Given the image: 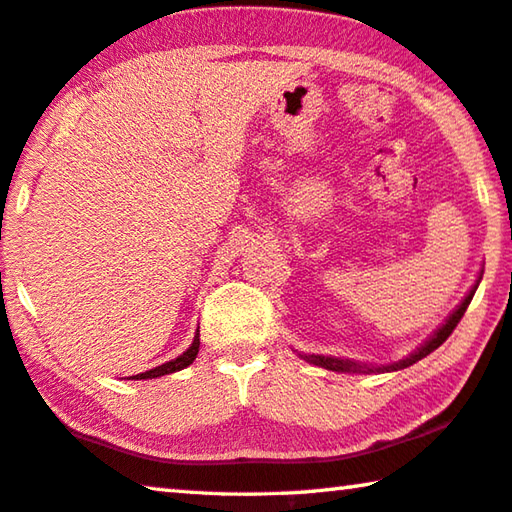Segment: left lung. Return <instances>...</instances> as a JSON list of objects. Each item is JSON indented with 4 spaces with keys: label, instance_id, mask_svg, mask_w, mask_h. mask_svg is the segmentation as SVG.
Instances as JSON below:
<instances>
[{
    "label": "left lung",
    "instance_id": "1",
    "mask_svg": "<svg viewBox=\"0 0 512 512\" xmlns=\"http://www.w3.org/2000/svg\"><path fill=\"white\" fill-rule=\"evenodd\" d=\"M478 282H481V275H478L476 285L469 289V294L462 298V303L453 310V314L446 319L440 328L435 330V335L428 339V342L421 344L415 353H410L408 358L405 360H399V362H392V364H380V367H367V364H360V362H351V360H342V358H330V355H300V358L307 360L310 364H316V367H323V369H330V371H342V373H373V371H399V369H405L410 367V364L419 362L421 358H426L428 353H433L437 346H442L446 339H449V335L453 332V328L458 326L462 314L467 312L469 303H472L474 298V291L478 287Z\"/></svg>",
    "mask_w": 512,
    "mask_h": 512
}]
</instances>
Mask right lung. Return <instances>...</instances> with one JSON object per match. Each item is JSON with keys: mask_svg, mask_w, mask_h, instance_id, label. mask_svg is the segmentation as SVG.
Returning a JSON list of instances; mask_svg holds the SVG:
<instances>
[{"mask_svg": "<svg viewBox=\"0 0 512 512\" xmlns=\"http://www.w3.org/2000/svg\"><path fill=\"white\" fill-rule=\"evenodd\" d=\"M198 351H200V330L196 332V337H193V344H191L189 348H186V351L180 355V358H175V360H170V362H164V364H161V367H154V369L145 371V373H136V376H129V378H134V380H148V378L166 376V373H175V371H180V369H184V367H189V364H191L193 360H196Z\"/></svg>", "mask_w": 512, "mask_h": 512, "instance_id": "obj_1", "label": "right lung"}]
</instances>
